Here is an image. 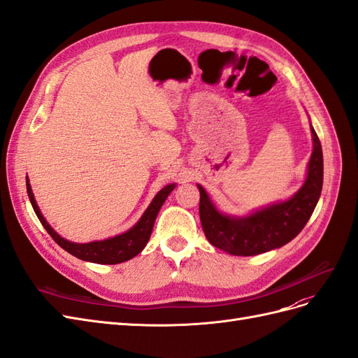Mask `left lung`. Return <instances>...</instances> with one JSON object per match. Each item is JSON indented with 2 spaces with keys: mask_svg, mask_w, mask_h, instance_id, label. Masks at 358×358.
Returning <instances> with one entry per match:
<instances>
[{
  "mask_svg": "<svg viewBox=\"0 0 358 358\" xmlns=\"http://www.w3.org/2000/svg\"><path fill=\"white\" fill-rule=\"evenodd\" d=\"M313 151L308 166V177L295 195L249 216L234 217L216 210L206 189L198 185L199 217L203 234L214 248L236 257H253L278 249L301 232L318 203L322 190L324 162L321 142L313 127Z\"/></svg>",
  "mask_w": 358,
  "mask_h": 358,
  "instance_id": "1",
  "label": "left lung"
}]
</instances>
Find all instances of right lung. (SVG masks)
Here are the masks:
<instances>
[{
    "mask_svg": "<svg viewBox=\"0 0 358 358\" xmlns=\"http://www.w3.org/2000/svg\"><path fill=\"white\" fill-rule=\"evenodd\" d=\"M173 187H176V185H168L163 187L155 196V199L151 201L150 207L145 210L144 214H142L139 222L127 232L120 234V236H115L108 240L79 244V243L67 241L63 237H59L58 234L49 227V223L45 220L42 213L38 210L31 186H29L28 177H27L28 198L31 201V206L34 208V213L37 214L40 223L43 224V228L48 231L49 236L54 238V241L59 248H63L66 252L73 255V257L88 262H96V264H120V262L129 261L134 257H136L138 253H141L142 249L147 246V243L151 237L152 227H155L159 210L162 208L163 202L166 201L168 195L173 190Z\"/></svg>",
    "mask_w": 358,
    "mask_h": 358,
    "instance_id": "add662e5",
    "label": "right lung"
}]
</instances>
